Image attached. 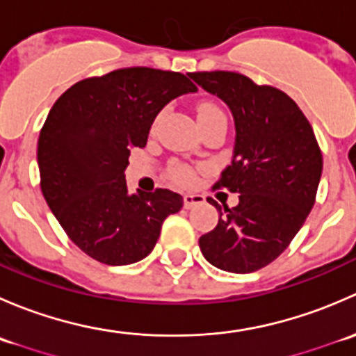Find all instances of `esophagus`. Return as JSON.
<instances>
[{
    "mask_svg": "<svg viewBox=\"0 0 356 356\" xmlns=\"http://www.w3.org/2000/svg\"><path fill=\"white\" fill-rule=\"evenodd\" d=\"M204 203V196L201 195H184V208H195Z\"/></svg>",
    "mask_w": 356,
    "mask_h": 356,
    "instance_id": "1",
    "label": "esophagus"
}]
</instances>
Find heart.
I'll return each mask as SVG.
<instances>
[{
	"label": "heart",
	"mask_w": 356,
	"mask_h": 356,
	"mask_svg": "<svg viewBox=\"0 0 356 356\" xmlns=\"http://www.w3.org/2000/svg\"><path fill=\"white\" fill-rule=\"evenodd\" d=\"M208 118H225V117L218 106L211 105V103H201L198 106V120H208ZM172 177H174L175 181L182 182V184H193V182L196 181L195 174H193L189 168H184V167H175L174 170H172Z\"/></svg>",
	"instance_id": "heart-1"
}]
</instances>
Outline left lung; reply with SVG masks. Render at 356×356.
<instances>
[{
  "label": "left lung",
  "instance_id": "1",
  "mask_svg": "<svg viewBox=\"0 0 356 356\" xmlns=\"http://www.w3.org/2000/svg\"><path fill=\"white\" fill-rule=\"evenodd\" d=\"M189 77L227 105L234 118L231 165L217 188L238 193L220 207L213 231L200 238L213 267L250 274L274 261L293 241L315 203L322 153L310 122L286 92L236 72H193Z\"/></svg>",
  "mask_w": 356,
  "mask_h": 356
}]
</instances>
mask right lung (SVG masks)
Masks as SVG:
<instances>
[{"label": "right lung", "instance_id": "1", "mask_svg": "<svg viewBox=\"0 0 356 356\" xmlns=\"http://www.w3.org/2000/svg\"><path fill=\"white\" fill-rule=\"evenodd\" d=\"M196 92L179 72L120 68L84 79L49 110L38 141L41 191L68 238L102 264L148 257L161 224L182 208L168 189L131 195L124 170L132 148H145L156 115Z\"/></svg>", "mask_w": 356, "mask_h": 356}]
</instances>
